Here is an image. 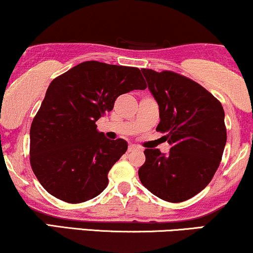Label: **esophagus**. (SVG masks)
<instances>
[{
    "mask_svg": "<svg viewBox=\"0 0 253 253\" xmlns=\"http://www.w3.org/2000/svg\"><path fill=\"white\" fill-rule=\"evenodd\" d=\"M133 151H141V147L136 145H129L128 146V152H133Z\"/></svg>",
    "mask_w": 253,
    "mask_h": 253,
    "instance_id": "obj_1",
    "label": "esophagus"
}]
</instances>
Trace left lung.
Wrapping results in <instances>:
<instances>
[{
  "label": "left lung",
  "instance_id": "left-lung-1",
  "mask_svg": "<svg viewBox=\"0 0 253 253\" xmlns=\"http://www.w3.org/2000/svg\"><path fill=\"white\" fill-rule=\"evenodd\" d=\"M141 72L159 105L157 130L166 133L171 150L165 156L158 148H146L140 181L160 199L185 202L208 186L220 164L226 144L223 106L184 75Z\"/></svg>",
  "mask_w": 253,
  "mask_h": 253
}]
</instances>
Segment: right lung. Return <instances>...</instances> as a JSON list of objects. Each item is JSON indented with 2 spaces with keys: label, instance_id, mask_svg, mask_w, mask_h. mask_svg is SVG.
Instances as JSON below:
<instances>
[{
  "label": "right lung",
  "instance_id": "obj_1",
  "mask_svg": "<svg viewBox=\"0 0 253 253\" xmlns=\"http://www.w3.org/2000/svg\"><path fill=\"white\" fill-rule=\"evenodd\" d=\"M147 87L139 68L86 61L50 82L30 127V165L40 184L66 203L93 199L107 187L108 172L127 151L96 121L121 94Z\"/></svg>",
  "mask_w": 253,
  "mask_h": 253
}]
</instances>
